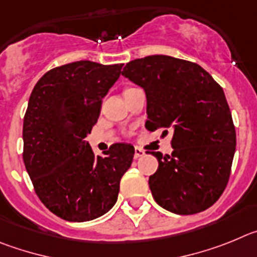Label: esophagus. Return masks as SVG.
Returning <instances> with one entry per match:
<instances>
[{"mask_svg":"<svg viewBox=\"0 0 257 257\" xmlns=\"http://www.w3.org/2000/svg\"><path fill=\"white\" fill-rule=\"evenodd\" d=\"M143 155H145V151H143L142 149H140V147H136V149H134V159H140Z\"/></svg>","mask_w":257,"mask_h":257,"instance_id":"obj_1","label":"esophagus"}]
</instances>
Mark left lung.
Wrapping results in <instances>:
<instances>
[{
  "mask_svg": "<svg viewBox=\"0 0 257 257\" xmlns=\"http://www.w3.org/2000/svg\"><path fill=\"white\" fill-rule=\"evenodd\" d=\"M124 77L147 97L146 128L173 132L172 155L157 157L149 179L155 201L179 215L212 206L225 189L235 151V129L223 88L200 65L165 55L128 62Z\"/></svg>",
  "mask_w": 257,
  "mask_h": 257,
  "instance_id": "left-lung-1",
  "label": "left lung"
}]
</instances>
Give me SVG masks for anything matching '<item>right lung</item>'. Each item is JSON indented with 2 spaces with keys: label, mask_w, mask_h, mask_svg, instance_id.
Returning <instances> with one entry per match:
<instances>
[{
  "label": "right lung",
  "mask_w": 257,
  "mask_h": 257,
  "mask_svg": "<svg viewBox=\"0 0 257 257\" xmlns=\"http://www.w3.org/2000/svg\"><path fill=\"white\" fill-rule=\"evenodd\" d=\"M121 68L70 62L48 70L32 91L23 125V160L39 200L68 221L92 220L111 209L133 161L131 143H114L96 156L84 141Z\"/></svg>",
  "instance_id": "obj_1"
}]
</instances>
